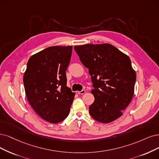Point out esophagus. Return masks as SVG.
Masks as SVG:
<instances>
[{
  "mask_svg": "<svg viewBox=\"0 0 159 159\" xmlns=\"http://www.w3.org/2000/svg\"><path fill=\"white\" fill-rule=\"evenodd\" d=\"M86 93V90H81V91H77L76 92V93H78V94H80V95H83V94H84V93Z\"/></svg>",
  "mask_w": 159,
  "mask_h": 159,
  "instance_id": "1",
  "label": "esophagus"
}]
</instances>
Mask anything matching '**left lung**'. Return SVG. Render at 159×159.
I'll use <instances>...</instances> for the list:
<instances>
[{
    "mask_svg": "<svg viewBox=\"0 0 159 159\" xmlns=\"http://www.w3.org/2000/svg\"><path fill=\"white\" fill-rule=\"evenodd\" d=\"M74 48L91 75V92L95 100L89 107L90 115L105 124L115 120L134 96L136 74L130 57L110 44H89Z\"/></svg>",
    "mask_w": 159,
    "mask_h": 159,
    "instance_id": "left-lung-1",
    "label": "left lung"
}]
</instances>
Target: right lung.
Wrapping results in <instances>:
<instances>
[{
	"mask_svg": "<svg viewBox=\"0 0 159 159\" xmlns=\"http://www.w3.org/2000/svg\"><path fill=\"white\" fill-rule=\"evenodd\" d=\"M73 47L51 46L27 62L23 84L27 100L42 119L53 124L69 115L75 93L67 86L66 70Z\"/></svg>",
	"mask_w": 159,
	"mask_h": 159,
	"instance_id": "right-lung-1",
	"label": "right lung"
}]
</instances>
